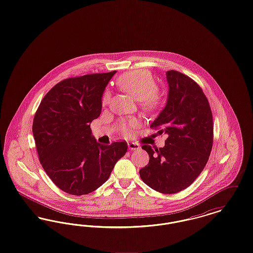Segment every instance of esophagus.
Wrapping results in <instances>:
<instances>
[{
  "label": "esophagus",
  "instance_id": "34e87169",
  "mask_svg": "<svg viewBox=\"0 0 253 253\" xmlns=\"http://www.w3.org/2000/svg\"><path fill=\"white\" fill-rule=\"evenodd\" d=\"M128 148H129L130 150H138V149L140 148V146H139V144L135 143V142L130 141V142H128Z\"/></svg>",
  "mask_w": 253,
  "mask_h": 253
}]
</instances>
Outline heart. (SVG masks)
Segmentation results:
<instances>
[{"mask_svg": "<svg viewBox=\"0 0 253 253\" xmlns=\"http://www.w3.org/2000/svg\"><path fill=\"white\" fill-rule=\"evenodd\" d=\"M118 83L125 92L130 94L134 99L139 100L146 108H154L157 105L158 86L150 73L143 70L126 73L121 76ZM110 98V92L104 91L101 97V103L103 106L108 104ZM136 124L137 123L134 120L122 121L121 123V131L129 134L132 131V128L135 127Z\"/></svg>", "mask_w": 253, "mask_h": 253, "instance_id": "heart-1", "label": "heart"}]
</instances>
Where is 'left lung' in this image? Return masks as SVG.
Here are the masks:
<instances>
[{"mask_svg":"<svg viewBox=\"0 0 253 253\" xmlns=\"http://www.w3.org/2000/svg\"><path fill=\"white\" fill-rule=\"evenodd\" d=\"M166 78L167 103L150 127L166 133L167 139L163 148L142 146L150 160L139 175L153 190L170 194L192 185L205 168L213 143V121L209 100L193 79L175 70Z\"/></svg>","mask_w":253,"mask_h":253,"instance_id":"left-lung-1","label":"left lung"}]
</instances>
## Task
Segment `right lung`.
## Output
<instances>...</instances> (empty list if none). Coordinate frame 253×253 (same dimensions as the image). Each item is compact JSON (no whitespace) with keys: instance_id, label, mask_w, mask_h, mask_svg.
<instances>
[{"instance_id":"obj_1","label":"right lung","mask_w":253,"mask_h":253,"mask_svg":"<svg viewBox=\"0 0 253 253\" xmlns=\"http://www.w3.org/2000/svg\"><path fill=\"white\" fill-rule=\"evenodd\" d=\"M117 71L69 78L41 101L32 131L40 162L50 179L72 195L92 193L105 183L128 149L126 141L103 145L90 123L101 112V96Z\"/></svg>"}]
</instances>
